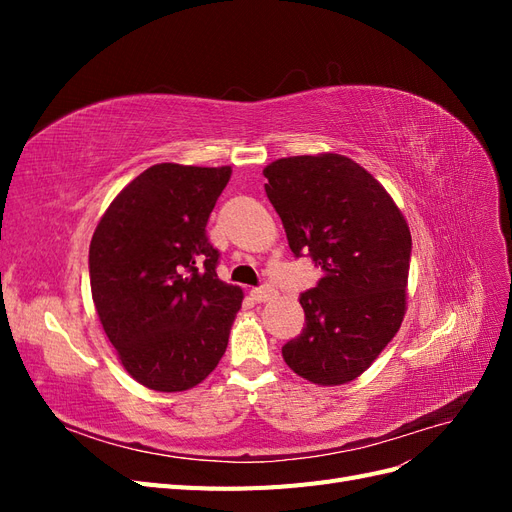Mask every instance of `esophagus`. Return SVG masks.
<instances>
[{
	"mask_svg": "<svg viewBox=\"0 0 512 512\" xmlns=\"http://www.w3.org/2000/svg\"><path fill=\"white\" fill-rule=\"evenodd\" d=\"M250 294H252L254 301L265 303V301H269V299L275 297V288H273L271 284H262V286H258V288H252Z\"/></svg>",
	"mask_w": 512,
	"mask_h": 512,
	"instance_id": "1",
	"label": "esophagus"
}]
</instances>
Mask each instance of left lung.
<instances>
[{
    "label": "left lung",
    "mask_w": 512,
    "mask_h": 512,
    "mask_svg": "<svg viewBox=\"0 0 512 512\" xmlns=\"http://www.w3.org/2000/svg\"><path fill=\"white\" fill-rule=\"evenodd\" d=\"M265 177L292 254L322 271L301 292L305 327L282 356L309 382L346 384L374 363L404 320L408 224L382 185L337 153L282 158Z\"/></svg>",
    "instance_id": "obj_1"
}]
</instances>
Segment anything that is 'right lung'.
Instances as JSON below:
<instances>
[{"mask_svg":"<svg viewBox=\"0 0 512 512\" xmlns=\"http://www.w3.org/2000/svg\"><path fill=\"white\" fill-rule=\"evenodd\" d=\"M230 166L156 164L106 209L89 245L96 312L121 365L147 389H192L218 367L243 292L218 280L209 215Z\"/></svg>","mask_w":512,"mask_h":512,"instance_id":"obj_1","label":"right lung"}]
</instances>
